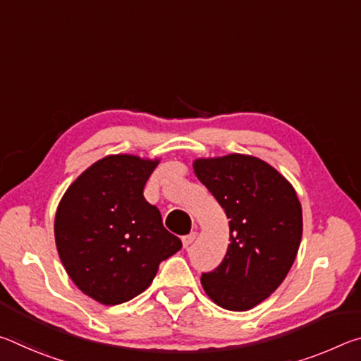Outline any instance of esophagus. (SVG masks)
Returning a JSON list of instances; mask_svg holds the SVG:
<instances>
[{
  "mask_svg": "<svg viewBox=\"0 0 361 361\" xmlns=\"http://www.w3.org/2000/svg\"><path fill=\"white\" fill-rule=\"evenodd\" d=\"M195 237H197V232H191V234H188V235L183 237V239H181L183 240V247L188 248L195 240Z\"/></svg>",
  "mask_w": 361,
  "mask_h": 361,
  "instance_id": "esophagus-1",
  "label": "esophagus"
}]
</instances>
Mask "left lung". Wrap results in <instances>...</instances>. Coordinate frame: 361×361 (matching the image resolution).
Masks as SVG:
<instances>
[{"label": "left lung", "mask_w": 361, "mask_h": 361, "mask_svg": "<svg viewBox=\"0 0 361 361\" xmlns=\"http://www.w3.org/2000/svg\"><path fill=\"white\" fill-rule=\"evenodd\" d=\"M192 167L224 209L231 234L223 262L200 282L219 307L252 309L279 288L298 255L302 209L295 188L247 154L195 159Z\"/></svg>", "instance_id": "obj_1"}]
</instances>
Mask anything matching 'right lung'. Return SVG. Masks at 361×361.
Wrapping results in <instances>:
<instances>
[{
  "mask_svg": "<svg viewBox=\"0 0 361 361\" xmlns=\"http://www.w3.org/2000/svg\"><path fill=\"white\" fill-rule=\"evenodd\" d=\"M157 159L106 156L66 189L54 234L65 271L84 295L106 305L138 296L159 264L181 248L143 188Z\"/></svg>",
  "mask_w": 361,
  "mask_h": 361,
  "instance_id": "obj_1",
  "label": "right lung"
}]
</instances>
